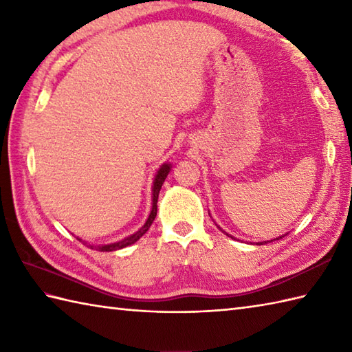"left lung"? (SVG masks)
I'll return each mask as SVG.
<instances>
[{"label": "left lung", "instance_id": "obj_1", "mask_svg": "<svg viewBox=\"0 0 352 352\" xmlns=\"http://www.w3.org/2000/svg\"><path fill=\"white\" fill-rule=\"evenodd\" d=\"M230 237H231V236H230ZM278 239H283V236H280V237H278ZM278 239H276V241H278Z\"/></svg>", "mask_w": 352, "mask_h": 352}]
</instances>
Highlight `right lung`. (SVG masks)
<instances>
[{"instance_id": "add662e5", "label": "right lung", "mask_w": 352, "mask_h": 352, "mask_svg": "<svg viewBox=\"0 0 352 352\" xmlns=\"http://www.w3.org/2000/svg\"><path fill=\"white\" fill-rule=\"evenodd\" d=\"M169 169H170V166L168 163H164L163 166L159 169V172H157V175H155V178H154V186H153V208H151V213H149V218H148V221L145 222V226L142 227L139 231H136V233L134 234H131L130 237H126V239H124V241H121V242H116V243H110V245H87L89 248H95L96 251H116V250H121V248H125V246H129V245H133L134 242H138L139 239L144 236L146 231H148V228L151 227V223H153V221L155 219V214H157V199H159V193H160V189H162V184H163V182H164V178L168 177V174H169Z\"/></svg>"}]
</instances>
